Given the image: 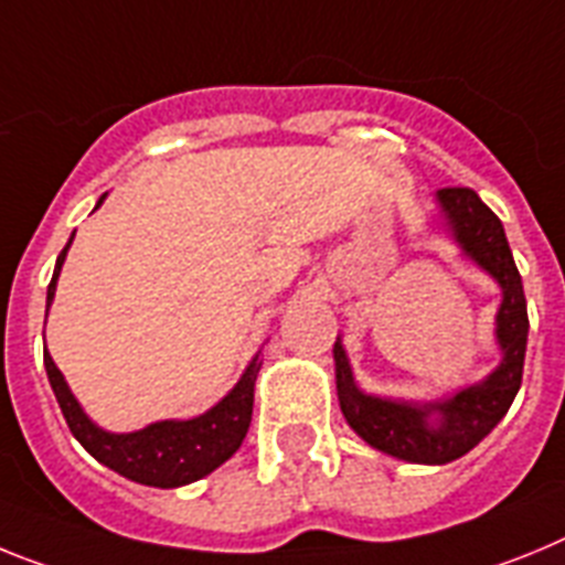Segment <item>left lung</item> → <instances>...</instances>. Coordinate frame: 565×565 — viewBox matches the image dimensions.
<instances>
[{
	"label": "left lung",
	"mask_w": 565,
	"mask_h": 565,
	"mask_svg": "<svg viewBox=\"0 0 565 565\" xmlns=\"http://www.w3.org/2000/svg\"><path fill=\"white\" fill-rule=\"evenodd\" d=\"M444 222L460 253L503 289L494 316V338L503 361L480 384L463 386L455 395L431 404L392 401L366 395L352 377L350 358L341 338L335 341V386L343 418L377 452L409 463H449L463 458L487 438L512 406L523 381L529 316L523 281L498 215L469 188H444L435 193Z\"/></svg>",
	"instance_id": "1"
}]
</instances>
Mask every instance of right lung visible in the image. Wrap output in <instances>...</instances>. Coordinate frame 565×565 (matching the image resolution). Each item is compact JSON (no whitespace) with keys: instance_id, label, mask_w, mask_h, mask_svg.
<instances>
[{"instance_id":"add662e5","label":"right lung","mask_w":565,"mask_h":565,"mask_svg":"<svg viewBox=\"0 0 565 565\" xmlns=\"http://www.w3.org/2000/svg\"><path fill=\"white\" fill-rule=\"evenodd\" d=\"M71 242L58 253L56 269H53V278L47 284V310H51L53 296H56L58 273H62ZM45 370L47 381L53 386V395H56L58 406H62V415H65L67 426H71L73 438L85 446L93 458L105 463L107 469H113V472L125 475L127 480H136V483H145V487L175 489L188 487L193 480H201L204 475L218 469L242 446L244 435L249 429V420H253V392L262 361L255 355L247 370H244L242 381L213 409H207L199 418L156 420V424L145 426V429L121 431V435L119 431H105L87 418L85 409L73 398L65 375L53 364L47 350Z\"/></svg>"}]
</instances>
